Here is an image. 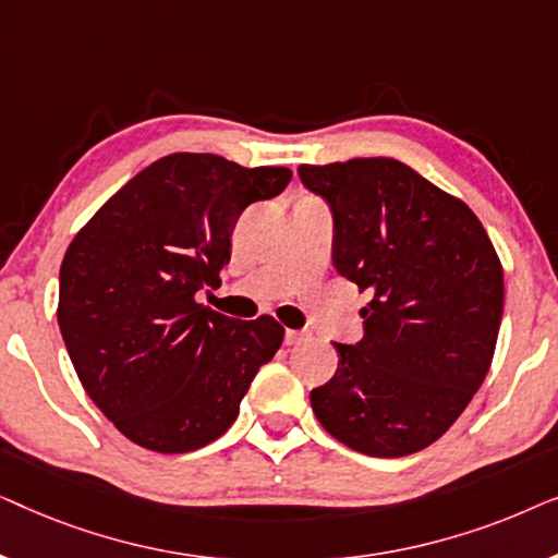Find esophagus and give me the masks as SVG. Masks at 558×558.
<instances>
[{
    "mask_svg": "<svg viewBox=\"0 0 558 558\" xmlns=\"http://www.w3.org/2000/svg\"><path fill=\"white\" fill-rule=\"evenodd\" d=\"M304 338H307V332H300V330H287V338H284V342H287V345H296V342H302Z\"/></svg>",
    "mask_w": 558,
    "mask_h": 558,
    "instance_id": "34e87169",
    "label": "esophagus"
}]
</instances>
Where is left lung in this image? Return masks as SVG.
Here are the masks:
<instances>
[{"instance_id": "8db88e82", "label": "left lung", "mask_w": 558, "mask_h": 558, "mask_svg": "<svg viewBox=\"0 0 558 558\" xmlns=\"http://www.w3.org/2000/svg\"><path fill=\"white\" fill-rule=\"evenodd\" d=\"M332 208V262L371 294L365 335L310 393L319 424L371 457L437 441L490 371L502 317V264L460 197L391 157L302 165Z\"/></svg>"}]
</instances>
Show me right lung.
Returning <instances> with one entry per match:
<instances>
[{
	"label": "right lung",
	"mask_w": 558,
	"mask_h": 558,
	"mask_svg": "<svg viewBox=\"0 0 558 558\" xmlns=\"http://www.w3.org/2000/svg\"><path fill=\"white\" fill-rule=\"evenodd\" d=\"M289 180V167L178 151L134 174L73 235L60 332L90 401L134 445L162 454L210 445L284 342L271 315L235 319L195 294L231 262L241 213Z\"/></svg>",
	"instance_id": "1"
}]
</instances>
